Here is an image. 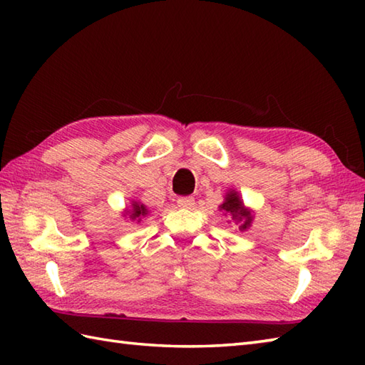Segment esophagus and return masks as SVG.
<instances>
[{
	"label": "esophagus",
	"instance_id": "34e87169",
	"mask_svg": "<svg viewBox=\"0 0 365 365\" xmlns=\"http://www.w3.org/2000/svg\"><path fill=\"white\" fill-rule=\"evenodd\" d=\"M177 205L182 207V208H192V207H195V197H192V196L178 197L177 199Z\"/></svg>",
	"mask_w": 365,
	"mask_h": 365
}]
</instances>
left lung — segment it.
Returning <instances> with one entry per match:
<instances>
[{
	"instance_id": "left-lung-1",
	"label": "left lung",
	"mask_w": 365,
	"mask_h": 365,
	"mask_svg": "<svg viewBox=\"0 0 365 365\" xmlns=\"http://www.w3.org/2000/svg\"><path fill=\"white\" fill-rule=\"evenodd\" d=\"M220 210H222L224 215L230 216L237 224H240L238 229L242 232L250 229L252 222V213L243 205L242 199H240V195L235 190H230L227 192L226 197H224V202L220 205Z\"/></svg>"
}]
</instances>
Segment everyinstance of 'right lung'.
I'll list each match as a JSON object with an SVG mask.
<instances>
[{
  "mask_svg": "<svg viewBox=\"0 0 365 365\" xmlns=\"http://www.w3.org/2000/svg\"><path fill=\"white\" fill-rule=\"evenodd\" d=\"M127 215H128V218L131 221H138L139 222V221H141L143 216L149 215V210H147V207L144 204L136 202V200H133V202H131V208L127 212Z\"/></svg>",
  "mask_w": 365,
  "mask_h": 365,
  "instance_id": "add662e5",
  "label": "right lung"
}]
</instances>
